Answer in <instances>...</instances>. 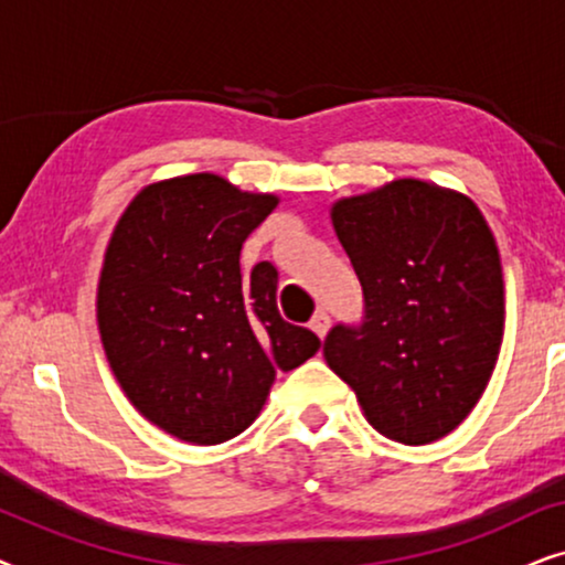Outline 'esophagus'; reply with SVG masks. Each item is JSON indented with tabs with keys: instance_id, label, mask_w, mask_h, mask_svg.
Wrapping results in <instances>:
<instances>
[{
	"instance_id": "34e87169",
	"label": "esophagus",
	"mask_w": 565,
	"mask_h": 565,
	"mask_svg": "<svg viewBox=\"0 0 565 565\" xmlns=\"http://www.w3.org/2000/svg\"><path fill=\"white\" fill-rule=\"evenodd\" d=\"M329 323H331L329 313H327V311H319V313H316L313 319H311V329L323 339V337H327V331H329Z\"/></svg>"
}]
</instances>
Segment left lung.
<instances>
[{
    "label": "left lung",
    "mask_w": 565,
    "mask_h": 565,
    "mask_svg": "<svg viewBox=\"0 0 565 565\" xmlns=\"http://www.w3.org/2000/svg\"><path fill=\"white\" fill-rule=\"evenodd\" d=\"M331 221L362 285V319L331 327L323 358L381 435L435 443L478 404L504 337L489 223L422 180L339 200Z\"/></svg>",
    "instance_id": "1"
}]
</instances>
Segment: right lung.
Here are the masks:
<instances>
[{
    "instance_id": "right-lung-1",
    "label": "right lung",
    "mask_w": 565,
    "mask_h": 565,
    "mask_svg": "<svg viewBox=\"0 0 565 565\" xmlns=\"http://www.w3.org/2000/svg\"><path fill=\"white\" fill-rule=\"evenodd\" d=\"M275 205L188 174L138 192L113 231L97 292L105 354L130 404L184 443L242 435L277 370L321 347L277 311L273 262L242 275V246Z\"/></svg>"
}]
</instances>
